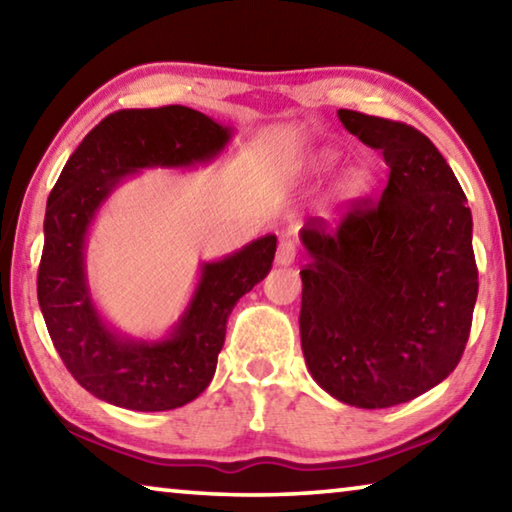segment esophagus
I'll use <instances>...</instances> for the list:
<instances>
[{"label":"esophagus","mask_w":512,"mask_h":512,"mask_svg":"<svg viewBox=\"0 0 512 512\" xmlns=\"http://www.w3.org/2000/svg\"><path fill=\"white\" fill-rule=\"evenodd\" d=\"M296 262V244L291 239H280L275 250V264L277 266H291Z\"/></svg>","instance_id":"34e87169"}]
</instances>
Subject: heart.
Wrapping results in <instances>:
<instances>
[{
	"label": "heart",
	"instance_id": "b5f03b06",
	"mask_svg": "<svg viewBox=\"0 0 512 512\" xmlns=\"http://www.w3.org/2000/svg\"><path fill=\"white\" fill-rule=\"evenodd\" d=\"M332 155H320V158L314 162V171H320V169H325V167H329V164H332ZM363 187V178L361 176H352L350 180H348V189L350 192H359V189Z\"/></svg>",
	"mask_w": 512,
	"mask_h": 512
}]
</instances>
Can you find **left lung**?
<instances>
[{
  "label": "left lung",
  "mask_w": 512,
  "mask_h": 512,
  "mask_svg": "<svg viewBox=\"0 0 512 512\" xmlns=\"http://www.w3.org/2000/svg\"><path fill=\"white\" fill-rule=\"evenodd\" d=\"M352 135L381 151L391 176L336 230H300V341L316 384L359 409L427 393L463 357L479 293L472 212L427 135L402 121L339 110Z\"/></svg>",
  "instance_id": "obj_1"
}]
</instances>
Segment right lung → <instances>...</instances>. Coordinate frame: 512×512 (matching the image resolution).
Segmentation results:
<instances>
[{
	"label": "right lung",
	"mask_w": 512,
	"mask_h": 512,
	"mask_svg": "<svg viewBox=\"0 0 512 512\" xmlns=\"http://www.w3.org/2000/svg\"><path fill=\"white\" fill-rule=\"evenodd\" d=\"M230 137V126L185 106L119 110L85 135L51 189L38 268L40 311L67 370L103 402L169 411L196 400L214 377L230 311L271 271L275 235L205 262L183 316L158 341L119 334L92 300L85 239L108 196L142 169L212 162Z\"/></svg>",
	"instance_id": "add662e5"
}]
</instances>
